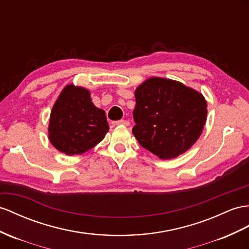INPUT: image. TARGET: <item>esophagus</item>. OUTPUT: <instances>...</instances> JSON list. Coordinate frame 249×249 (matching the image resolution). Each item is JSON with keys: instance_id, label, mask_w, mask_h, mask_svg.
<instances>
[{"instance_id": "1", "label": "esophagus", "mask_w": 249, "mask_h": 249, "mask_svg": "<svg viewBox=\"0 0 249 249\" xmlns=\"http://www.w3.org/2000/svg\"><path fill=\"white\" fill-rule=\"evenodd\" d=\"M113 125H125V126H128L129 122L128 121H125V120H120V121H116V122H112Z\"/></svg>"}]
</instances>
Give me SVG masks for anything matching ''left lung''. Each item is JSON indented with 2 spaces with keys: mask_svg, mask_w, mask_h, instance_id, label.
<instances>
[{
  "mask_svg": "<svg viewBox=\"0 0 249 249\" xmlns=\"http://www.w3.org/2000/svg\"><path fill=\"white\" fill-rule=\"evenodd\" d=\"M133 136L163 160L186 152L206 123L207 103L199 91L170 79L149 78L135 91Z\"/></svg>",
  "mask_w": 249,
  "mask_h": 249,
  "instance_id": "obj_1",
  "label": "left lung"
}]
</instances>
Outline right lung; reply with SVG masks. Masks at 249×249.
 I'll return each instance as SVG.
<instances>
[{
  "label": "right lung",
  "instance_id": "1",
  "mask_svg": "<svg viewBox=\"0 0 249 249\" xmlns=\"http://www.w3.org/2000/svg\"><path fill=\"white\" fill-rule=\"evenodd\" d=\"M108 129L105 111L94 106L88 89L73 84L63 88L48 125L54 148L67 156L82 155L99 144Z\"/></svg>",
  "mask_w": 249,
  "mask_h": 249
}]
</instances>
